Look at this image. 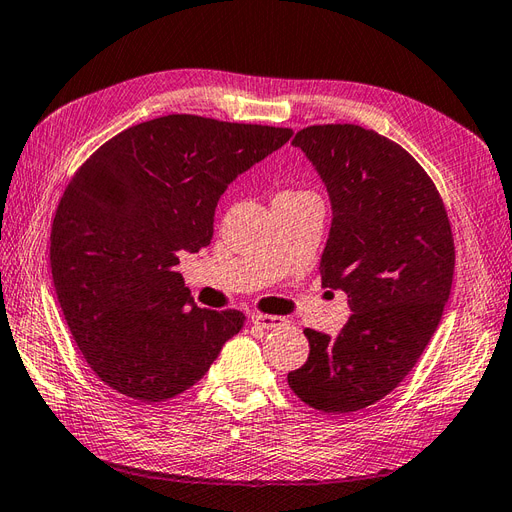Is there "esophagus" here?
Instances as JSON below:
<instances>
[{
	"label": "esophagus",
	"mask_w": 512,
	"mask_h": 512,
	"mask_svg": "<svg viewBox=\"0 0 512 512\" xmlns=\"http://www.w3.org/2000/svg\"><path fill=\"white\" fill-rule=\"evenodd\" d=\"M253 324L261 326V329H277V326H283L287 320L281 316H268V313H253L251 316Z\"/></svg>",
	"instance_id": "1"
}]
</instances>
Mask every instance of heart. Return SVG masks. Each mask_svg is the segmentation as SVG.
Masks as SVG:
<instances>
[{
    "mask_svg": "<svg viewBox=\"0 0 512 512\" xmlns=\"http://www.w3.org/2000/svg\"><path fill=\"white\" fill-rule=\"evenodd\" d=\"M281 194H303V192H281Z\"/></svg>",
    "mask_w": 512,
    "mask_h": 512,
    "instance_id": "b5f03b06",
    "label": "heart"
}]
</instances>
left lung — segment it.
I'll return each instance as SVG.
<instances>
[{
	"instance_id": "8db88e82",
	"label": "left lung",
	"mask_w": 512,
	"mask_h": 512,
	"mask_svg": "<svg viewBox=\"0 0 512 512\" xmlns=\"http://www.w3.org/2000/svg\"><path fill=\"white\" fill-rule=\"evenodd\" d=\"M292 144L329 190L322 285L348 294L352 316L337 337L305 329L309 359L287 383L322 413H355L396 389L437 331L454 277L450 218L415 157L372 129L311 125Z\"/></svg>"
}]
</instances>
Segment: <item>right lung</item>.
<instances>
[{
  "label": "right lung",
  "mask_w": 512,
  "mask_h": 512,
  "mask_svg": "<svg viewBox=\"0 0 512 512\" xmlns=\"http://www.w3.org/2000/svg\"><path fill=\"white\" fill-rule=\"evenodd\" d=\"M292 134L168 114L75 170L51 225V274L77 348L108 387L147 404L175 398L240 333L242 311L194 305L177 253L212 242L222 192Z\"/></svg>",
  "instance_id": "right-lung-1"
}]
</instances>
